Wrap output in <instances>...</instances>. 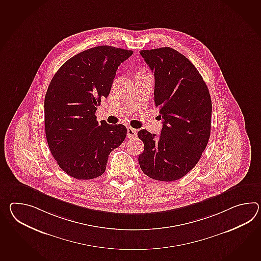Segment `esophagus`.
Returning a JSON list of instances; mask_svg holds the SVG:
<instances>
[{
	"mask_svg": "<svg viewBox=\"0 0 261 261\" xmlns=\"http://www.w3.org/2000/svg\"><path fill=\"white\" fill-rule=\"evenodd\" d=\"M138 135V130L135 128L128 127L127 128V138L128 139H134L136 138Z\"/></svg>",
	"mask_w": 261,
	"mask_h": 261,
	"instance_id": "esophagus-1",
	"label": "esophagus"
}]
</instances>
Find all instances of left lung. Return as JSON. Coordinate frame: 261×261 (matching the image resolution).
<instances>
[{"label":"left lung","mask_w":261,"mask_h":261,"mask_svg":"<svg viewBox=\"0 0 261 261\" xmlns=\"http://www.w3.org/2000/svg\"><path fill=\"white\" fill-rule=\"evenodd\" d=\"M154 74V107L163 121L161 135L138 132L144 143L140 168L151 179L179 180L199 161L208 144L212 100L194 64L174 48L140 50Z\"/></svg>","instance_id":"left-lung-1"}]
</instances>
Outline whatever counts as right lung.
<instances>
[{
  "instance_id": "obj_1",
  "label": "right lung",
  "mask_w": 261,
  "mask_h": 261,
  "mask_svg": "<svg viewBox=\"0 0 261 261\" xmlns=\"http://www.w3.org/2000/svg\"><path fill=\"white\" fill-rule=\"evenodd\" d=\"M132 54L94 46L66 61L49 83L44 105L46 141L59 167L75 179L101 176L110 151L126 137L122 124L98 123L95 111L109 96L118 66Z\"/></svg>"
}]
</instances>
